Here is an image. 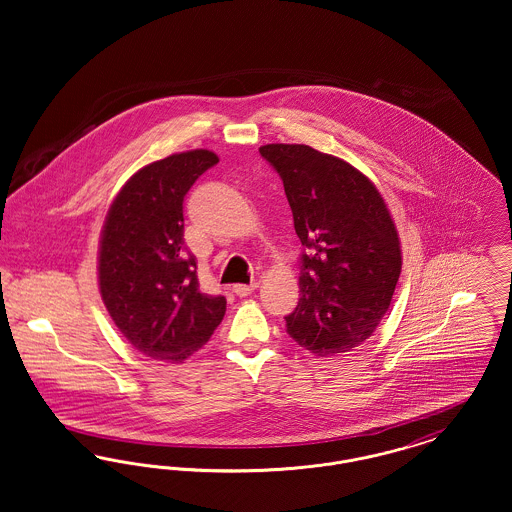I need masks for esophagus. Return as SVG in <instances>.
Here are the masks:
<instances>
[{"label":"esophagus","mask_w":512,"mask_h":512,"mask_svg":"<svg viewBox=\"0 0 512 512\" xmlns=\"http://www.w3.org/2000/svg\"><path fill=\"white\" fill-rule=\"evenodd\" d=\"M257 290V284H236L234 288H232V292L236 293V295H240V297H245V295H249L251 292H255Z\"/></svg>","instance_id":"34e87169"}]
</instances>
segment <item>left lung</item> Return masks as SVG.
I'll list each match as a JSON object with an SVG mask.
<instances>
[{
    "mask_svg": "<svg viewBox=\"0 0 512 512\" xmlns=\"http://www.w3.org/2000/svg\"><path fill=\"white\" fill-rule=\"evenodd\" d=\"M259 153L284 182L301 245L299 303L290 338L318 357L345 353L372 336L401 274V242L384 197L340 157L305 144Z\"/></svg>",
    "mask_w": 512,
    "mask_h": 512,
    "instance_id": "8db88e82",
    "label": "left lung"
}]
</instances>
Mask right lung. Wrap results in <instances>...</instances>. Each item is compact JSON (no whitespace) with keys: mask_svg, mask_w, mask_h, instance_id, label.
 <instances>
[{"mask_svg":"<svg viewBox=\"0 0 512 512\" xmlns=\"http://www.w3.org/2000/svg\"><path fill=\"white\" fill-rule=\"evenodd\" d=\"M219 163L209 149L174 153L132 174L113 199L99 240L101 299L122 336L151 359L182 363L226 313L199 290L184 244V195Z\"/></svg>","mask_w":512,"mask_h":512,"instance_id":"obj_1","label":"right lung"}]
</instances>
